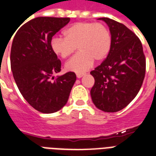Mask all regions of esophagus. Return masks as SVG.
Instances as JSON below:
<instances>
[{"mask_svg": "<svg viewBox=\"0 0 156 156\" xmlns=\"http://www.w3.org/2000/svg\"><path fill=\"white\" fill-rule=\"evenodd\" d=\"M84 73H76L77 78H81L82 76H84Z\"/></svg>", "mask_w": 156, "mask_h": 156, "instance_id": "1", "label": "esophagus"}]
</instances>
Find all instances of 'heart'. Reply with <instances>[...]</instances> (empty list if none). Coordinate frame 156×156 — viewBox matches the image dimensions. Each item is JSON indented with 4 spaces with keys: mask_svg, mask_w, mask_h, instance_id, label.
Wrapping results in <instances>:
<instances>
[{
    "mask_svg": "<svg viewBox=\"0 0 156 156\" xmlns=\"http://www.w3.org/2000/svg\"><path fill=\"white\" fill-rule=\"evenodd\" d=\"M65 37H54L50 41L52 51L62 58L72 55L77 48L78 53L67 62L69 72H86L94 62L102 61L111 49V35L106 27L99 23L80 22L64 31Z\"/></svg>",
    "mask_w": 156,
    "mask_h": 156,
    "instance_id": "b5f03b06",
    "label": "heart"
}]
</instances>
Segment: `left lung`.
Masks as SVG:
<instances>
[{
    "label": "left lung",
    "mask_w": 156,
    "mask_h": 156,
    "mask_svg": "<svg viewBox=\"0 0 156 156\" xmlns=\"http://www.w3.org/2000/svg\"><path fill=\"white\" fill-rule=\"evenodd\" d=\"M109 27L111 49L107 58L90 72L94 84L92 101L101 111L116 112L128 106L139 92L146 72L142 43L124 24L100 18Z\"/></svg>",
    "instance_id": "1"
}]
</instances>
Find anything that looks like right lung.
I'll use <instances>...</instances> for the list:
<instances>
[{
	"mask_svg": "<svg viewBox=\"0 0 156 156\" xmlns=\"http://www.w3.org/2000/svg\"><path fill=\"white\" fill-rule=\"evenodd\" d=\"M70 18L38 17L24 23L14 36L10 52L13 76L27 102L42 113H54L67 102L76 82L74 72L57 76L61 61L50 48L52 37Z\"/></svg>",
	"mask_w": 156,
	"mask_h": 156,
	"instance_id": "1",
	"label": "right lung"
}]
</instances>
